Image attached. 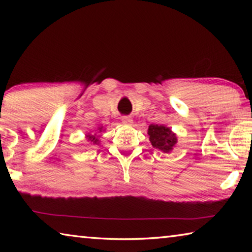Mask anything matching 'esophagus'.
Masks as SVG:
<instances>
[{
	"label": "esophagus",
	"instance_id": "1",
	"mask_svg": "<svg viewBox=\"0 0 252 252\" xmlns=\"http://www.w3.org/2000/svg\"><path fill=\"white\" fill-rule=\"evenodd\" d=\"M122 122L125 123V125H126V126H131L132 123H133V120H132V119L130 118V117H122Z\"/></svg>",
	"mask_w": 252,
	"mask_h": 252
}]
</instances>
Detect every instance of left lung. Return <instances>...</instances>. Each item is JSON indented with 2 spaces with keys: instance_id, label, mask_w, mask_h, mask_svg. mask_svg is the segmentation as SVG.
Instances as JSON below:
<instances>
[{
  "instance_id": "left-lung-1",
  "label": "left lung",
  "mask_w": 252,
  "mask_h": 252,
  "mask_svg": "<svg viewBox=\"0 0 252 252\" xmlns=\"http://www.w3.org/2000/svg\"><path fill=\"white\" fill-rule=\"evenodd\" d=\"M148 134L152 147L164 153L171 152L178 142L177 134L163 125H150Z\"/></svg>"
}]
</instances>
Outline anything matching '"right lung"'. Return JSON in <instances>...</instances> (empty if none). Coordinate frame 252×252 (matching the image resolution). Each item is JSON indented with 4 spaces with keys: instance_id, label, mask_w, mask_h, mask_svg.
<instances>
[{
    "instance_id": "right-lung-1",
    "label": "right lung",
    "mask_w": 252,
    "mask_h": 252,
    "mask_svg": "<svg viewBox=\"0 0 252 252\" xmlns=\"http://www.w3.org/2000/svg\"><path fill=\"white\" fill-rule=\"evenodd\" d=\"M102 131H104V127L103 126H101L97 127V130H95V133H88L85 134V139L88 140L89 143H92V144H99L100 143V140H99V133H101Z\"/></svg>"
}]
</instances>
